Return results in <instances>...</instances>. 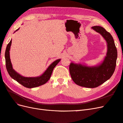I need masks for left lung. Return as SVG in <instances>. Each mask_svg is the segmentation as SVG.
I'll use <instances>...</instances> for the list:
<instances>
[{"label":"left lung","instance_id":"1","mask_svg":"<svg viewBox=\"0 0 123 123\" xmlns=\"http://www.w3.org/2000/svg\"><path fill=\"white\" fill-rule=\"evenodd\" d=\"M101 35L107 46L106 55L99 64L89 66L81 63L71 62L69 71L73 81L81 87L93 88L105 83L113 75L116 66L117 52L110 33L100 26L91 28Z\"/></svg>","mask_w":123,"mask_h":123}]
</instances>
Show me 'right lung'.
<instances>
[{
  "instance_id": "obj_1",
  "label": "right lung",
  "mask_w": 123,
  "mask_h": 123,
  "mask_svg": "<svg viewBox=\"0 0 123 123\" xmlns=\"http://www.w3.org/2000/svg\"><path fill=\"white\" fill-rule=\"evenodd\" d=\"M19 29H18L15 31H18ZM12 39L10 40V43L6 46L5 52V59L6 65V70L9 74L10 76L14 80H16L18 83L24 86V87L28 88H32L40 86L46 84L50 79L53 70L55 67L57 65L58 63L61 61V59H58L53 62L48 67L42 75L37 77H25L22 76L20 74L17 73L15 70L13 69L12 63L11 62L10 57V50L11 48Z\"/></svg>"
}]
</instances>
